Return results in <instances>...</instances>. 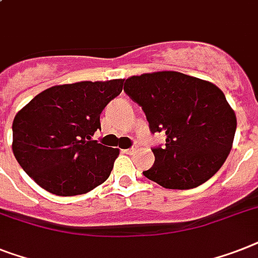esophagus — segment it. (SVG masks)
Here are the masks:
<instances>
[{
  "instance_id": "1",
  "label": "esophagus",
  "mask_w": 258,
  "mask_h": 258,
  "mask_svg": "<svg viewBox=\"0 0 258 258\" xmlns=\"http://www.w3.org/2000/svg\"><path fill=\"white\" fill-rule=\"evenodd\" d=\"M125 154H135L136 152V147H131V148H127V150H124Z\"/></svg>"
}]
</instances>
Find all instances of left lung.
Masks as SVG:
<instances>
[{
  "mask_svg": "<svg viewBox=\"0 0 258 258\" xmlns=\"http://www.w3.org/2000/svg\"><path fill=\"white\" fill-rule=\"evenodd\" d=\"M125 94L142 106L151 133H165L143 175L168 189H190L221 168L232 150L237 119L224 93L208 81L177 71L125 79Z\"/></svg>",
  "mask_w": 258,
  "mask_h": 258,
  "instance_id": "left-lung-1",
  "label": "left lung"
}]
</instances>
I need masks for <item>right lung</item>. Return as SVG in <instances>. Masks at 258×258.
<instances>
[{
	"label": "right lung",
	"mask_w": 258,
	"mask_h": 258,
	"mask_svg": "<svg viewBox=\"0 0 258 258\" xmlns=\"http://www.w3.org/2000/svg\"><path fill=\"white\" fill-rule=\"evenodd\" d=\"M124 79L53 86L34 96L13 120V154L50 194H87L110 176L119 148L93 140L100 114L122 93Z\"/></svg>",
	"instance_id": "right-lung-1"
}]
</instances>
